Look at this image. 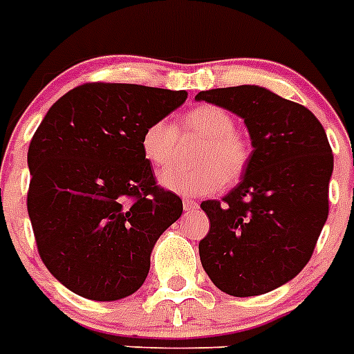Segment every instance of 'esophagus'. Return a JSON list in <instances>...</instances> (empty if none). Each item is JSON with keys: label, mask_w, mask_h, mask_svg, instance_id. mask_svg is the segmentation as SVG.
I'll return each mask as SVG.
<instances>
[{"label": "esophagus", "mask_w": 354, "mask_h": 354, "mask_svg": "<svg viewBox=\"0 0 354 354\" xmlns=\"http://www.w3.org/2000/svg\"><path fill=\"white\" fill-rule=\"evenodd\" d=\"M183 208H185V212H192L198 208V203L192 201V199H183Z\"/></svg>", "instance_id": "obj_1"}]
</instances>
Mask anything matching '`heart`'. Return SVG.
Instances as JSON below:
<instances>
[{
  "mask_svg": "<svg viewBox=\"0 0 354 354\" xmlns=\"http://www.w3.org/2000/svg\"><path fill=\"white\" fill-rule=\"evenodd\" d=\"M235 118L217 104H198L174 128L167 119H156L144 128L140 149L153 167H167L176 160L178 135L199 137L192 153V167H171L160 174V183L180 196H208L241 180L251 162V144L235 130Z\"/></svg>",
  "mask_w": 354,
  "mask_h": 354,
  "instance_id": "obj_1",
  "label": "heart"
}]
</instances>
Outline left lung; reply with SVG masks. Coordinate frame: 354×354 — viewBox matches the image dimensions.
I'll list each match as a JSON object with an SVG mask.
<instances>
[{"label":"left lung","instance_id":"1","mask_svg":"<svg viewBox=\"0 0 354 354\" xmlns=\"http://www.w3.org/2000/svg\"><path fill=\"white\" fill-rule=\"evenodd\" d=\"M196 100L241 115L253 142L241 183L201 203L210 219L199 242L203 269L230 296L274 290L308 263L328 219L333 153L324 128L306 106L257 85Z\"/></svg>","mask_w":354,"mask_h":354}]
</instances>
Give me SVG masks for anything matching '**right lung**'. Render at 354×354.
Wrapping results in <instances>:
<instances>
[{"instance_id":"1","label":"right lung","mask_w":354,"mask_h":354,"mask_svg":"<svg viewBox=\"0 0 354 354\" xmlns=\"http://www.w3.org/2000/svg\"><path fill=\"white\" fill-rule=\"evenodd\" d=\"M185 100V91L88 82L37 128L26 199L37 251L78 296L115 301L139 290L153 245L180 219L183 203L156 185L140 135Z\"/></svg>"}]
</instances>
